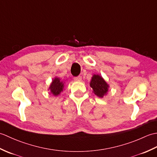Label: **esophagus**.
<instances>
[{
	"instance_id": "esophagus-1",
	"label": "esophagus",
	"mask_w": 157,
	"mask_h": 157,
	"mask_svg": "<svg viewBox=\"0 0 157 157\" xmlns=\"http://www.w3.org/2000/svg\"><path fill=\"white\" fill-rule=\"evenodd\" d=\"M74 80H75V81H81V80H82V76L79 75V76L75 77V78H74Z\"/></svg>"
}]
</instances>
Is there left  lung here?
Listing matches in <instances>:
<instances>
[{"mask_svg": "<svg viewBox=\"0 0 157 157\" xmlns=\"http://www.w3.org/2000/svg\"><path fill=\"white\" fill-rule=\"evenodd\" d=\"M90 86L93 89L94 94L98 97L102 98L103 96L108 92L109 85L104 80L101 76L98 75H94L92 78Z\"/></svg>", "mask_w": 157, "mask_h": 157, "instance_id": "left-lung-1", "label": "left lung"}]
</instances>
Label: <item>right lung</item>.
Listing matches in <instances>:
<instances>
[{
	"label": "right lung",
	"mask_w": 157,
	"mask_h": 157,
	"mask_svg": "<svg viewBox=\"0 0 157 157\" xmlns=\"http://www.w3.org/2000/svg\"><path fill=\"white\" fill-rule=\"evenodd\" d=\"M63 87H64V84L60 81L59 78H55L53 79L49 89L51 90V92L53 95L57 96L63 91Z\"/></svg>",
	"instance_id": "obj_1"
}]
</instances>
